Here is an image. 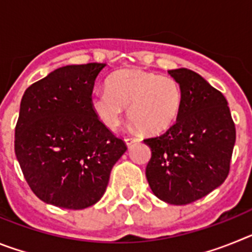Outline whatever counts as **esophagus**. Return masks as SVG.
Wrapping results in <instances>:
<instances>
[{
  "instance_id": "1",
  "label": "esophagus",
  "mask_w": 252,
  "mask_h": 252,
  "mask_svg": "<svg viewBox=\"0 0 252 252\" xmlns=\"http://www.w3.org/2000/svg\"><path fill=\"white\" fill-rule=\"evenodd\" d=\"M140 140H141V137L139 136H127L126 137V144H127V146H131L133 142H137Z\"/></svg>"
}]
</instances>
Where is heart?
<instances>
[{
	"label": "heart",
	"mask_w": 252,
	"mask_h": 252,
	"mask_svg": "<svg viewBox=\"0 0 252 252\" xmlns=\"http://www.w3.org/2000/svg\"><path fill=\"white\" fill-rule=\"evenodd\" d=\"M183 103L179 84L168 75L141 69H122L107 81V91L95 92L91 104L106 127L117 128L124 107L128 117L145 132H160L177 121Z\"/></svg>",
	"instance_id": "obj_1"
}]
</instances>
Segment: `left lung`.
Segmentation results:
<instances>
[{
    "label": "left lung",
    "instance_id": "left-lung-1",
    "mask_svg": "<svg viewBox=\"0 0 252 252\" xmlns=\"http://www.w3.org/2000/svg\"><path fill=\"white\" fill-rule=\"evenodd\" d=\"M168 73L179 84L183 103L174 125L144 140L151 149L146 178L159 199L182 206L226 180L236 128L227 99L206 79L186 68Z\"/></svg>",
    "mask_w": 252,
    "mask_h": 252
}]
</instances>
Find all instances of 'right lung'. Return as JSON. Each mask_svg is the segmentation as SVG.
<instances>
[{"mask_svg": "<svg viewBox=\"0 0 252 252\" xmlns=\"http://www.w3.org/2000/svg\"><path fill=\"white\" fill-rule=\"evenodd\" d=\"M104 65L62 66L22 95L15 153L29 187L46 203L66 209L97 203L113 165L127 150L91 104Z\"/></svg>", "mask_w": 252, "mask_h": 252, "instance_id": "add662e5", "label": "right lung"}]
</instances>
